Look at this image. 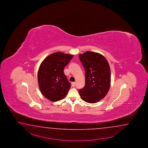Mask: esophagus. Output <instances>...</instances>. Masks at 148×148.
Listing matches in <instances>:
<instances>
[{
  "label": "esophagus",
  "mask_w": 148,
  "mask_h": 148,
  "mask_svg": "<svg viewBox=\"0 0 148 148\" xmlns=\"http://www.w3.org/2000/svg\"><path fill=\"white\" fill-rule=\"evenodd\" d=\"M75 82H72V86H73V87H75Z\"/></svg>",
  "instance_id": "34e87169"
}]
</instances>
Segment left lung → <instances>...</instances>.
<instances>
[{
    "instance_id": "obj_1",
    "label": "left lung",
    "mask_w": 148,
    "mask_h": 148,
    "mask_svg": "<svg viewBox=\"0 0 148 148\" xmlns=\"http://www.w3.org/2000/svg\"><path fill=\"white\" fill-rule=\"evenodd\" d=\"M85 68V86L79 90L82 99L88 103H96L104 98L110 90V70L105 57L97 52L86 51L79 54Z\"/></svg>"
}]
</instances>
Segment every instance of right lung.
Here are the masks:
<instances>
[{
    "label": "right lung",
    "mask_w": 148,
    "mask_h": 148,
    "mask_svg": "<svg viewBox=\"0 0 148 148\" xmlns=\"http://www.w3.org/2000/svg\"><path fill=\"white\" fill-rule=\"evenodd\" d=\"M73 57L71 54L57 52L41 62L38 71V86L42 94L49 101H60L68 94L71 85L63 71Z\"/></svg>",
    "instance_id": "1"
}]
</instances>
